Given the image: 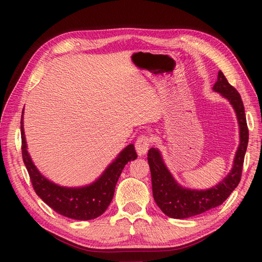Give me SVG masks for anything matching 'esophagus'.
<instances>
[{"instance_id": "1", "label": "esophagus", "mask_w": 262, "mask_h": 262, "mask_svg": "<svg viewBox=\"0 0 262 262\" xmlns=\"http://www.w3.org/2000/svg\"><path fill=\"white\" fill-rule=\"evenodd\" d=\"M150 145V140L147 136H140L136 141V149L137 153L141 156L147 153L148 147Z\"/></svg>"}]
</instances>
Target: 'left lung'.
Returning a JSON list of instances; mask_svg holds the SVG:
<instances>
[{
    "label": "left lung",
    "instance_id": "left-lung-1",
    "mask_svg": "<svg viewBox=\"0 0 262 262\" xmlns=\"http://www.w3.org/2000/svg\"><path fill=\"white\" fill-rule=\"evenodd\" d=\"M213 91L220 93L221 96L229 101L235 110L239 125V145L234 157L233 167L223 180L216 186L205 190L182 187L165 165L158 148L150 147L148 149L147 161L152 177L154 200L162 212L172 219L191 217L219 207L227 199L241 181L249 136L244 104L239 93L227 82L222 71L217 74V81L213 86Z\"/></svg>",
    "mask_w": 262,
    "mask_h": 262
}]
</instances>
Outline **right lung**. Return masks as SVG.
Returning a JSON list of instances; mask_svg holds the SVG:
<instances>
[{
    "label": "right lung",
    "mask_w": 262,
    "mask_h": 262,
    "mask_svg": "<svg viewBox=\"0 0 262 262\" xmlns=\"http://www.w3.org/2000/svg\"><path fill=\"white\" fill-rule=\"evenodd\" d=\"M23 118L24 110L20 120L23 161L38 196L63 216L78 221H89L100 216L113 200L117 181L124 166L138 157L134 145L125 146L92 184L84 187H63L46 178L31 161L27 150Z\"/></svg>",
    "instance_id": "1"
}]
</instances>
